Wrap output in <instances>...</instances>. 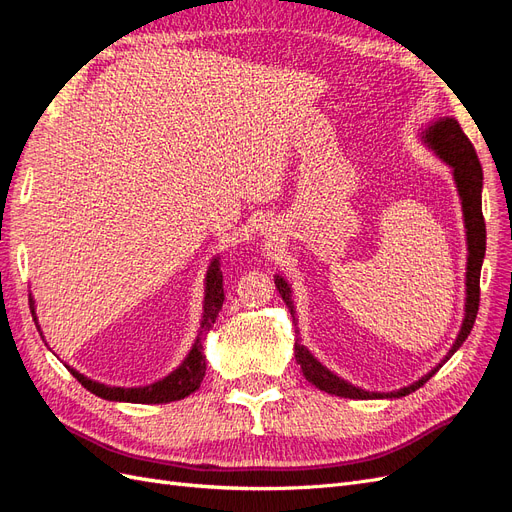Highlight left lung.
<instances>
[{"mask_svg": "<svg viewBox=\"0 0 512 512\" xmlns=\"http://www.w3.org/2000/svg\"><path fill=\"white\" fill-rule=\"evenodd\" d=\"M423 141L429 149L440 160H444L448 166L453 168V177L457 183V192L461 198V209H463V222H466V237H468V271H466V316H463L461 331L455 339L453 348L448 350L444 356V361L451 359V356L459 350V346L466 342L474 320L478 314V303H480V267H483V258H485V245H487V232H485V218H483V168H480L476 151L470 143V138L463 134L459 121L455 117H440L438 121H433L431 126L423 132ZM275 286L280 290L282 299L286 307L290 309L292 322L297 324V312H294V303H292V292L288 282L282 275H275ZM294 359L301 365V371L307 382H312L316 389L331 393L337 397H348V399H395V397H406L414 393L421 386L436 374V371L442 367H433L429 374H425L421 380H416L404 389L391 391V393H369L359 389L344 378L335 376L333 371L324 367L316 356L309 352L305 346L297 339L294 342Z\"/></svg>", "mask_w": 512, "mask_h": 512, "instance_id": "8db88e82", "label": "left lung"}]
</instances>
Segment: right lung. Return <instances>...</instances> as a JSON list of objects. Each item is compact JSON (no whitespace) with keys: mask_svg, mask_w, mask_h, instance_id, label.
Here are the masks:
<instances>
[{"mask_svg":"<svg viewBox=\"0 0 512 512\" xmlns=\"http://www.w3.org/2000/svg\"><path fill=\"white\" fill-rule=\"evenodd\" d=\"M224 303V277L220 271V258H213L211 267L207 271L205 277V312H203V322H200V333H207L215 318H218L220 309ZM29 309H32V316L36 322V309H34V299L29 294ZM36 327L40 331V324L36 322ZM72 371V376L79 380L87 391H91L94 395L108 399V401H130V404H168V401H177L188 397L190 393H194L200 382L205 378L207 371V361L203 354V344H200V337L194 342L190 354L185 356V361L168 374L166 378L147 384V386H138V389H123V386H108V384H100L96 380H89L79 371L68 367Z\"/></svg>","mask_w":512,"mask_h":512,"instance_id":"1","label":"right lung"}]
</instances>
